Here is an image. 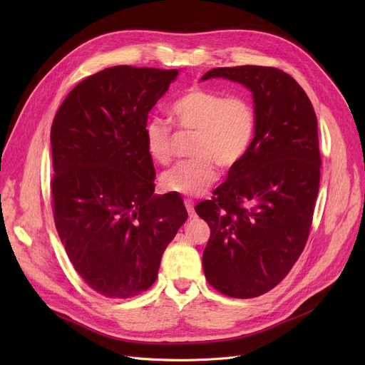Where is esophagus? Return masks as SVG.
<instances>
[{
    "mask_svg": "<svg viewBox=\"0 0 365 365\" xmlns=\"http://www.w3.org/2000/svg\"><path fill=\"white\" fill-rule=\"evenodd\" d=\"M183 202H185V207H186L187 213H189V217H190V219L195 217V210H194V201H192V198H185Z\"/></svg>",
    "mask_w": 365,
    "mask_h": 365,
    "instance_id": "34e87169",
    "label": "esophagus"
}]
</instances>
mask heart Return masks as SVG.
I'll return each instance as SVG.
<instances>
[{
    "label": "heart",
    "mask_w": 365,
    "mask_h": 365,
    "mask_svg": "<svg viewBox=\"0 0 365 365\" xmlns=\"http://www.w3.org/2000/svg\"><path fill=\"white\" fill-rule=\"evenodd\" d=\"M171 113L183 130L195 131L186 161L176 164L161 176L168 192L201 195L217 180V167H237L252 148L256 134V110L244 96L192 87L171 105ZM143 138L148 155L167 165L173 155V133L160 118L145 124Z\"/></svg>",
    "instance_id": "obj_1"
}]
</instances>
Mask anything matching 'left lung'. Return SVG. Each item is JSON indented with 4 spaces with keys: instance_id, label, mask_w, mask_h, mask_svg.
Wrapping results in <instances>:
<instances>
[{
    "instance_id": "1",
    "label": "left lung",
    "mask_w": 365,
    "mask_h": 365,
    "mask_svg": "<svg viewBox=\"0 0 365 365\" xmlns=\"http://www.w3.org/2000/svg\"><path fill=\"white\" fill-rule=\"evenodd\" d=\"M216 76L252 90L257 125L247 157L195 207L212 231L202 267L222 294L252 299L287 277L309 238L321 167L317 115L278 68H215L201 80Z\"/></svg>"
}]
</instances>
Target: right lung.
Here are the masks:
<instances>
[{"label":"right lung","instance_id":"right-lung-1","mask_svg":"<svg viewBox=\"0 0 365 365\" xmlns=\"http://www.w3.org/2000/svg\"><path fill=\"white\" fill-rule=\"evenodd\" d=\"M178 69L120 65L76 84L51 124V202L57 234L91 290L128 299L155 282L187 212L180 195H153L148 113Z\"/></svg>","mask_w":365,"mask_h":365}]
</instances>
